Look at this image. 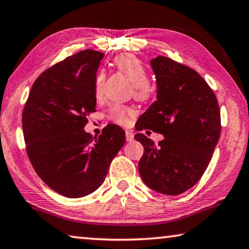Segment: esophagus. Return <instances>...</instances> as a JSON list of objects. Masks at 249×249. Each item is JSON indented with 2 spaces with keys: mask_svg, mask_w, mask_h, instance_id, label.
I'll return each mask as SVG.
<instances>
[{
  "mask_svg": "<svg viewBox=\"0 0 249 249\" xmlns=\"http://www.w3.org/2000/svg\"><path fill=\"white\" fill-rule=\"evenodd\" d=\"M125 137H126V140H127L128 142L133 141V139H134L133 132L130 131V130H126V131H125Z\"/></svg>",
  "mask_w": 249,
  "mask_h": 249,
  "instance_id": "obj_1",
  "label": "esophagus"
}]
</instances>
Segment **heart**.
<instances>
[{"instance_id":"obj_1","label":"heart","mask_w":249,"mask_h":249,"mask_svg":"<svg viewBox=\"0 0 249 249\" xmlns=\"http://www.w3.org/2000/svg\"><path fill=\"white\" fill-rule=\"evenodd\" d=\"M112 64H114L116 71L124 75L132 83V93L137 100L145 101L151 97L152 86L148 81V71L137 57H134L133 54L124 53V54L117 55ZM104 83L105 74L102 71H99L94 79L95 98L99 99L102 95ZM131 115H133V110L123 105H114L109 110V118L119 125H126L128 117Z\"/></svg>"}]
</instances>
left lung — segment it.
Masks as SVG:
<instances>
[{
	"mask_svg": "<svg viewBox=\"0 0 249 249\" xmlns=\"http://www.w3.org/2000/svg\"><path fill=\"white\" fill-rule=\"evenodd\" d=\"M150 65L157 100L135 127L163 134L164 140L155 144L144 134L135 135L144 147L139 172L152 190L175 196L194 187L206 171L221 134L220 107L210 85L192 68L161 55Z\"/></svg>",
	"mask_w": 249,
	"mask_h": 249,
	"instance_id": "1",
	"label": "left lung"
}]
</instances>
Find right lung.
<instances>
[{"label":"right lung","instance_id":"right-lung-1","mask_svg":"<svg viewBox=\"0 0 249 249\" xmlns=\"http://www.w3.org/2000/svg\"><path fill=\"white\" fill-rule=\"evenodd\" d=\"M105 54L84 50L42 72L22 111L28 158L52 190L68 198L88 196L102 184L125 132L107 125L98 138L86 133L95 111L94 79Z\"/></svg>","mask_w":249,"mask_h":249}]
</instances>
